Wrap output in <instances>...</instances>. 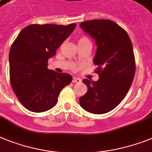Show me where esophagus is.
I'll list each match as a JSON object with an SVG mask.
<instances>
[{"label":"esophagus","instance_id":"esophagus-1","mask_svg":"<svg viewBox=\"0 0 152 152\" xmlns=\"http://www.w3.org/2000/svg\"><path fill=\"white\" fill-rule=\"evenodd\" d=\"M81 82V80L80 78H77V77H73L72 78V83H80Z\"/></svg>","mask_w":152,"mask_h":152}]
</instances>
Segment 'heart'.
Returning <instances> with one entry per match:
<instances>
[{
  "label": "heart",
  "instance_id": "obj_1",
  "mask_svg": "<svg viewBox=\"0 0 152 152\" xmlns=\"http://www.w3.org/2000/svg\"><path fill=\"white\" fill-rule=\"evenodd\" d=\"M85 39H87V38H86V37H83V38H81V39H80V40H85Z\"/></svg>",
  "mask_w": 152,
  "mask_h": 152
}]
</instances>
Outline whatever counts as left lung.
Segmentation results:
<instances>
[{"instance_id":"obj_1","label":"left lung","mask_w":152,"mask_h":152,"mask_svg":"<svg viewBox=\"0 0 152 152\" xmlns=\"http://www.w3.org/2000/svg\"><path fill=\"white\" fill-rule=\"evenodd\" d=\"M80 28L94 39L96 52L94 63L97 66V81L83 80L88 87L80 97L85 110L95 114L110 111L129 90L135 73L132 43L121 27L110 20H92L80 23Z\"/></svg>"}]
</instances>
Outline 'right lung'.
Returning <instances> with one entry per match:
<instances>
[{
  "label": "right lung",
  "instance_id": "1",
  "mask_svg": "<svg viewBox=\"0 0 152 152\" xmlns=\"http://www.w3.org/2000/svg\"><path fill=\"white\" fill-rule=\"evenodd\" d=\"M76 27V24L28 25L11 45V86L21 104L30 111L41 113L52 109L61 90L72 82L69 74L48 69V60Z\"/></svg>",
  "mask_w": 152,
  "mask_h": 152
}]
</instances>
